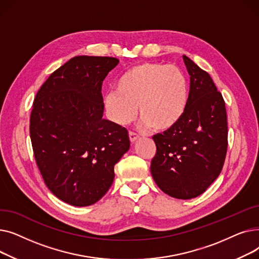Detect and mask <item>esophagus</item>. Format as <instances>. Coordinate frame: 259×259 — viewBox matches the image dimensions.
Here are the masks:
<instances>
[{
	"label": "esophagus",
	"instance_id": "obj_1",
	"mask_svg": "<svg viewBox=\"0 0 259 259\" xmlns=\"http://www.w3.org/2000/svg\"><path fill=\"white\" fill-rule=\"evenodd\" d=\"M129 139H130V142L131 143H134L135 141H137L139 139V135L137 133H134L132 131L129 132Z\"/></svg>",
	"mask_w": 259,
	"mask_h": 259
}]
</instances>
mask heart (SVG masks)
<instances>
[{
	"mask_svg": "<svg viewBox=\"0 0 259 259\" xmlns=\"http://www.w3.org/2000/svg\"><path fill=\"white\" fill-rule=\"evenodd\" d=\"M190 99L189 81L182 69L159 63L129 68L115 81V91L104 95L109 116L127 125L139 113L142 126L165 132L184 118Z\"/></svg>",
	"mask_w": 259,
	"mask_h": 259,
	"instance_id": "1",
	"label": "heart"
}]
</instances>
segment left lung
Wrapping results in <instances>:
<instances>
[{
	"instance_id": "left-lung-1",
	"label": "left lung",
	"mask_w": 259,
	"mask_h": 259,
	"mask_svg": "<svg viewBox=\"0 0 259 259\" xmlns=\"http://www.w3.org/2000/svg\"><path fill=\"white\" fill-rule=\"evenodd\" d=\"M190 74V99L178 126L153 135L151 174L162 192L179 199L197 197L219 178L228 147L225 101L213 79L183 56Z\"/></svg>"
}]
</instances>
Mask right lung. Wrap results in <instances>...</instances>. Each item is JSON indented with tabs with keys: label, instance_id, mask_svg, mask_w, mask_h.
Listing matches in <instances>:
<instances>
[{
	"label": "right lung",
	"instance_id": "1",
	"mask_svg": "<svg viewBox=\"0 0 259 259\" xmlns=\"http://www.w3.org/2000/svg\"><path fill=\"white\" fill-rule=\"evenodd\" d=\"M117 64L115 58L74 57L50 74L33 102L36 165L50 191L71 206L99 201L130 148L126 128L103 118L102 84Z\"/></svg>",
	"mask_w": 259,
	"mask_h": 259
}]
</instances>
